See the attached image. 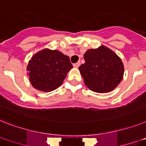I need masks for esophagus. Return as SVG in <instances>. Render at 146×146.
Instances as JSON below:
<instances>
[{
    "instance_id": "1",
    "label": "esophagus",
    "mask_w": 146,
    "mask_h": 146,
    "mask_svg": "<svg viewBox=\"0 0 146 146\" xmlns=\"http://www.w3.org/2000/svg\"><path fill=\"white\" fill-rule=\"evenodd\" d=\"M79 66H80V62H77V63H76V64H73V67H75V68H78Z\"/></svg>"
}]
</instances>
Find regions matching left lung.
Masks as SVG:
<instances>
[{
  "label": "left lung",
  "instance_id": "obj_1",
  "mask_svg": "<svg viewBox=\"0 0 146 146\" xmlns=\"http://www.w3.org/2000/svg\"><path fill=\"white\" fill-rule=\"evenodd\" d=\"M84 59L85 64L79 67V70L90 90L98 93L110 92L122 80V61L106 46L88 49L84 54Z\"/></svg>",
  "mask_w": 146,
  "mask_h": 146
}]
</instances>
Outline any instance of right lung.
Wrapping results in <instances>:
<instances>
[{
	"label": "right lung",
	"mask_w": 146,
	"mask_h": 146,
	"mask_svg": "<svg viewBox=\"0 0 146 146\" xmlns=\"http://www.w3.org/2000/svg\"><path fill=\"white\" fill-rule=\"evenodd\" d=\"M72 67L69 57L58 50L44 48L31 57L27 71L34 88L48 92L62 85Z\"/></svg>",
	"instance_id": "right-lung-1"
}]
</instances>
